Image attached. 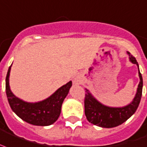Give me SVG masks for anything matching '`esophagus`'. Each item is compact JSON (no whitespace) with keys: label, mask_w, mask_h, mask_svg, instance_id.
Returning <instances> with one entry per match:
<instances>
[{"label":"esophagus","mask_w":147,"mask_h":147,"mask_svg":"<svg viewBox=\"0 0 147 147\" xmlns=\"http://www.w3.org/2000/svg\"><path fill=\"white\" fill-rule=\"evenodd\" d=\"M74 84H79V81H78V79H75L73 81Z\"/></svg>","instance_id":"esophagus-1"}]
</instances>
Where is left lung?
I'll return each instance as SVG.
<instances>
[{"instance_id":"left-lung-1","label":"left lung","mask_w":147,"mask_h":147,"mask_svg":"<svg viewBox=\"0 0 147 147\" xmlns=\"http://www.w3.org/2000/svg\"><path fill=\"white\" fill-rule=\"evenodd\" d=\"M129 58V61L138 66L140 83L138 85L136 96L133 100L127 106L123 107H109L99 102L88 89H86V97H85V114L89 123L96 126L103 127V128H113L116 127L133 116L136 112L140 102L143 90V78L139 69L138 62L136 61L135 57L127 52Z\"/></svg>"}]
</instances>
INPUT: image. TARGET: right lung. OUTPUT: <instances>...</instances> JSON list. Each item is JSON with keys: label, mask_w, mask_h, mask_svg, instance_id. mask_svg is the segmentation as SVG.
<instances>
[{"label": "right lung", "mask_w": 147, "mask_h": 147, "mask_svg": "<svg viewBox=\"0 0 147 147\" xmlns=\"http://www.w3.org/2000/svg\"><path fill=\"white\" fill-rule=\"evenodd\" d=\"M9 67L6 76V94L9 105L17 116L34 126H49L53 124L61 113V105L71 88V81L56 90L51 96L38 102H28L14 96L9 86Z\"/></svg>", "instance_id": "add662e5"}]
</instances>
